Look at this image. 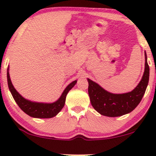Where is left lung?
Instances as JSON below:
<instances>
[{
	"mask_svg": "<svg viewBox=\"0 0 156 156\" xmlns=\"http://www.w3.org/2000/svg\"><path fill=\"white\" fill-rule=\"evenodd\" d=\"M144 72L137 87L131 92L123 94H113L102 88L98 83L87 78L88 92L91 104L101 115L106 117H120L131 112L139 104L149 82L150 67L146 52Z\"/></svg>",
	"mask_w": 156,
	"mask_h": 156,
	"instance_id": "obj_1",
	"label": "left lung"
}]
</instances>
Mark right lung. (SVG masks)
<instances>
[{"instance_id": "right-lung-1", "label": "right lung", "mask_w": 156, "mask_h": 156, "mask_svg": "<svg viewBox=\"0 0 156 156\" xmlns=\"http://www.w3.org/2000/svg\"><path fill=\"white\" fill-rule=\"evenodd\" d=\"M7 81H8L9 89L12 93V95L20 108L30 117L43 118V119L53 117L58 114V112L64 107L67 93L77 83V80H76L69 83L62 92L60 98L54 103H45L28 101L21 96L12 85L10 79L9 73V68L7 69Z\"/></svg>"}]
</instances>
